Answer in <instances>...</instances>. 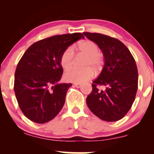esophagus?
<instances>
[{
  "mask_svg": "<svg viewBox=\"0 0 154 154\" xmlns=\"http://www.w3.org/2000/svg\"><path fill=\"white\" fill-rule=\"evenodd\" d=\"M75 86L76 88H80L82 86V84H80V83H75Z\"/></svg>",
  "mask_w": 154,
  "mask_h": 154,
  "instance_id": "34e87169",
  "label": "esophagus"
}]
</instances>
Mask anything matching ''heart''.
Here are the masks:
<instances>
[{
	"instance_id": "heart-1",
	"label": "heart",
	"mask_w": 154,
	"mask_h": 154,
	"mask_svg": "<svg viewBox=\"0 0 154 154\" xmlns=\"http://www.w3.org/2000/svg\"><path fill=\"white\" fill-rule=\"evenodd\" d=\"M77 48L86 56L83 66L85 68L73 69L65 74V79L69 82L82 83L91 79L94 75L95 71H99L103 65V57L100 54V48L91 40H85L77 45ZM74 50L69 47L63 51L60 58V62L65 70H69L74 65Z\"/></svg>"
}]
</instances>
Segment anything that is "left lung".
<instances>
[{
  "label": "left lung",
  "mask_w": 154,
  "mask_h": 154,
  "mask_svg": "<svg viewBox=\"0 0 154 154\" xmlns=\"http://www.w3.org/2000/svg\"><path fill=\"white\" fill-rule=\"evenodd\" d=\"M103 52L104 66L93 82L86 103L95 116L106 122H115L127 114L135 100L138 84L137 68L133 56L117 39L100 33L83 32ZM100 86L106 89L100 90Z\"/></svg>",
  "instance_id": "1"
}]
</instances>
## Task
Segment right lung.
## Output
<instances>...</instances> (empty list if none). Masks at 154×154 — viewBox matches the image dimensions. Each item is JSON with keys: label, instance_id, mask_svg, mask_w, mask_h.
<instances>
[{"label": "right lung", "instance_id": "right-lung-1", "mask_svg": "<svg viewBox=\"0 0 154 154\" xmlns=\"http://www.w3.org/2000/svg\"><path fill=\"white\" fill-rule=\"evenodd\" d=\"M82 33L55 35L33 43L19 61L14 89L19 106L26 118L43 124L52 120L65 103L72 83H59L63 74L60 58Z\"/></svg>", "mask_w": 154, "mask_h": 154}]
</instances>
